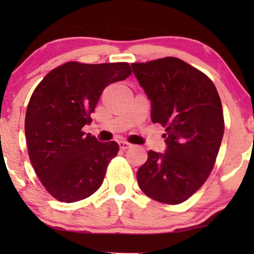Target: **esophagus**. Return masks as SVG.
<instances>
[{
  "label": "esophagus",
  "mask_w": 254,
  "mask_h": 254,
  "mask_svg": "<svg viewBox=\"0 0 254 254\" xmlns=\"http://www.w3.org/2000/svg\"><path fill=\"white\" fill-rule=\"evenodd\" d=\"M118 143H119V147L121 150H126V149L131 147V144L128 143V142H126V141H119Z\"/></svg>",
  "instance_id": "esophagus-1"
}]
</instances>
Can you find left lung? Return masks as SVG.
I'll return each mask as SVG.
<instances>
[{
  "label": "left lung",
  "instance_id": "obj_1",
  "mask_svg": "<svg viewBox=\"0 0 254 254\" xmlns=\"http://www.w3.org/2000/svg\"><path fill=\"white\" fill-rule=\"evenodd\" d=\"M151 104L152 123L165 127L166 149L150 150L137 183L158 202L178 204L203 185L224 133L223 110L214 83L185 61L164 58L131 64Z\"/></svg>",
  "mask_w": 254,
  "mask_h": 254
}]
</instances>
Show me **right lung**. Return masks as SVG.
I'll return each instance as SVG.
<instances>
[{"label":"right lung","instance_id":"obj_1","mask_svg":"<svg viewBox=\"0 0 254 254\" xmlns=\"http://www.w3.org/2000/svg\"><path fill=\"white\" fill-rule=\"evenodd\" d=\"M130 75L126 62L55 68L34 90L27 105L25 136L31 164L51 195L76 202L102 186L107 165L119 150L117 142H99L82 128L104 89Z\"/></svg>","mask_w":254,"mask_h":254}]
</instances>
